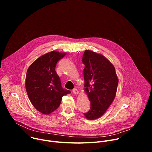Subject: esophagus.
Here are the masks:
<instances>
[{
  "instance_id": "1",
  "label": "esophagus",
  "mask_w": 152,
  "mask_h": 152,
  "mask_svg": "<svg viewBox=\"0 0 152 152\" xmlns=\"http://www.w3.org/2000/svg\"><path fill=\"white\" fill-rule=\"evenodd\" d=\"M72 92H73V94H77L79 93V91H78L76 88H74V89H73Z\"/></svg>"
}]
</instances>
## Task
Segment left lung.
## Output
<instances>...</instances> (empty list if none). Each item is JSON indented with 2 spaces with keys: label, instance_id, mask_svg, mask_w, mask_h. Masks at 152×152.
<instances>
[{
  "label": "left lung",
  "instance_id": "1",
  "mask_svg": "<svg viewBox=\"0 0 152 152\" xmlns=\"http://www.w3.org/2000/svg\"><path fill=\"white\" fill-rule=\"evenodd\" d=\"M82 63L85 91L91 102L90 110L83 114L93 120L103 115L113 102L118 80L113 65L102 55L86 50Z\"/></svg>",
  "mask_w": 152,
  "mask_h": 152
}]
</instances>
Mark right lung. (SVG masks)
<instances>
[{
  "mask_svg": "<svg viewBox=\"0 0 152 152\" xmlns=\"http://www.w3.org/2000/svg\"><path fill=\"white\" fill-rule=\"evenodd\" d=\"M66 53L52 51L38 58L28 69L26 90L32 105L38 111L49 114L59 106L63 96L71 93L64 89L55 68Z\"/></svg>",
  "mask_w": 152,
  "mask_h": 152,
  "instance_id": "add662e5",
  "label": "right lung"
}]
</instances>
